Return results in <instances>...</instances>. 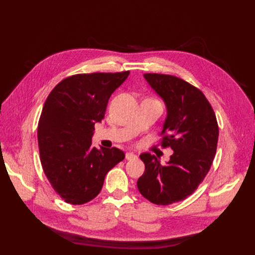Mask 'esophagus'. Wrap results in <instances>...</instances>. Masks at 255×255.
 <instances>
[{"label": "esophagus", "mask_w": 255, "mask_h": 255, "mask_svg": "<svg viewBox=\"0 0 255 255\" xmlns=\"http://www.w3.org/2000/svg\"><path fill=\"white\" fill-rule=\"evenodd\" d=\"M125 156H126L127 160H133V159L137 158V155L134 154L133 152H127L126 155H125Z\"/></svg>", "instance_id": "1"}]
</instances>
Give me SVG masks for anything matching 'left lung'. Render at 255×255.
Returning <instances> with one entry per match:
<instances>
[{
	"instance_id": "8db88e82",
	"label": "left lung",
	"mask_w": 255,
	"mask_h": 255,
	"mask_svg": "<svg viewBox=\"0 0 255 255\" xmlns=\"http://www.w3.org/2000/svg\"><path fill=\"white\" fill-rule=\"evenodd\" d=\"M144 78L165 103L167 117L160 133L161 144L174 152L166 165L155 155L140 154L145 170L137 186L151 203L171 205L192 195L207 175L217 150L218 123L196 86L170 74L145 73Z\"/></svg>"
}]
</instances>
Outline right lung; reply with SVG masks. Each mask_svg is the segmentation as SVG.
<instances>
[{
    "instance_id": "right-lung-1",
    "label": "right lung",
    "mask_w": 255,
    "mask_h": 255,
    "mask_svg": "<svg viewBox=\"0 0 255 255\" xmlns=\"http://www.w3.org/2000/svg\"><path fill=\"white\" fill-rule=\"evenodd\" d=\"M129 71L81 73L63 79L48 95L38 122L42 170L64 202L82 205L100 194L107 172L125 158L113 147H92L94 125Z\"/></svg>"
}]
</instances>
